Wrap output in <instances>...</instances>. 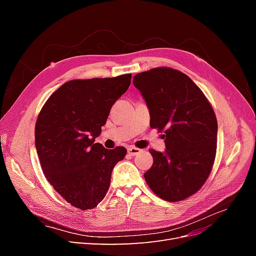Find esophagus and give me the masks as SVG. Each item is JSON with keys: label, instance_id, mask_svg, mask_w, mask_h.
Segmentation results:
<instances>
[{"label": "esophagus", "instance_id": "esophagus-1", "mask_svg": "<svg viewBox=\"0 0 256 256\" xmlns=\"http://www.w3.org/2000/svg\"><path fill=\"white\" fill-rule=\"evenodd\" d=\"M138 152H141V150L138 148V147L130 146L128 148V154H131V156H136V154H138Z\"/></svg>", "mask_w": 256, "mask_h": 256}]
</instances>
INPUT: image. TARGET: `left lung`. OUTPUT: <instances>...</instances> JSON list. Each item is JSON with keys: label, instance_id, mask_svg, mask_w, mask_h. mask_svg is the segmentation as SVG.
Listing matches in <instances>:
<instances>
[{"label": "left lung", "instance_id": "left-lung-1", "mask_svg": "<svg viewBox=\"0 0 256 256\" xmlns=\"http://www.w3.org/2000/svg\"><path fill=\"white\" fill-rule=\"evenodd\" d=\"M150 109V128L164 132L166 152L150 150L144 178L154 194L180 202L196 193L212 172L218 122L210 102L187 74L156 67L134 76Z\"/></svg>", "mask_w": 256, "mask_h": 256}]
</instances>
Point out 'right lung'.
<instances>
[{
    "mask_svg": "<svg viewBox=\"0 0 256 256\" xmlns=\"http://www.w3.org/2000/svg\"><path fill=\"white\" fill-rule=\"evenodd\" d=\"M131 74L64 83L48 98L35 124V145L44 174L70 205L95 208L110 187L114 166L127 150H106L95 138Z\"/></svg>",
    "mask_w": 256,
    "mask_h": 256,
    "instance_id": "right-lung-1",
    "label": "right lung"
}]
</instances>
